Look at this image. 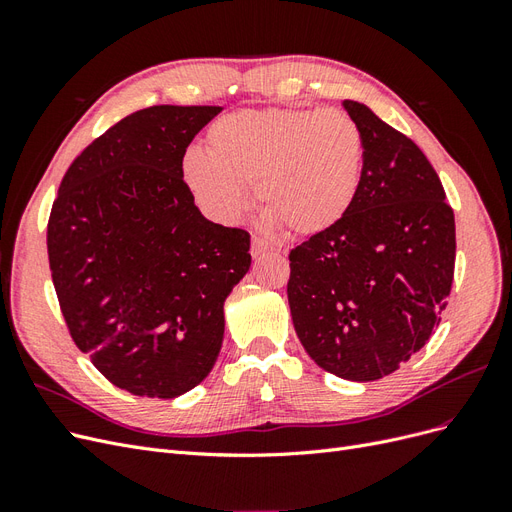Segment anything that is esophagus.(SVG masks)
I'll list each match as a JSON object with an SVG mask.
<instances>
[{
    "mask_svg": "<svg viewBox=\"0 0 512 512\" xmlns=\"http://www.w3.org/2000/svg\"><path fill=\"white\" fill-rule=\"evenodd\" d=\"M252 256L254 258H258V256H262L265 252H275V245H271L269 241H265V239H260V237H252Z\"/></svg>",
    "mask_w": 512,
    "mask_h": 512,
    "instance_id": "1",
    "label": "esophagus"
}]
</instances>
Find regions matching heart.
Returning <instances> with one entry per match:
<instances>
[{
  "mask_svg": "<svg viewBox=\"0 0 512 512\" xmlns=\"http://www.w3.org/2000/svg\"><path fill=\"white\" fill-rule=\"evenodd\" d=\"M207 151L183 156V179L209 218L235 224L245 185L269 226L320 235L342 222L363 181L365 145L356 121L337 108H267L213 121Z\"/></svg>",
  "mask_w": 512,
  "mask_h": 512,
  "instance_id": "b5f03b06",
  "label": "heart"
}]
</instances>
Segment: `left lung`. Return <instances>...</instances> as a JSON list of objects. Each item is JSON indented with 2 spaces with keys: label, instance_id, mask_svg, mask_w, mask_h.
<instances>
[{
  "label": "left lung",
  "instance_id": "obj_1",
  "mask_svg": "<svg viewBox=\"0 0 512 512\" xmlns=\"http://www.w3.org/2000/svg\"><path fill=\"white\" fill-rule=\"evenodd\" d=\"M361 128L359 196L346 218L290 252L294 331L318 367L380 380L421 350L455 273V215L436 170L406 134L344 100Z\"/></svg>",
  "mask_w": 512,
  "mask_h": 512
}]
</instances>
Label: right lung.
Wrapping results in <instances>:
<instances>
[{"label": "right lung", "mask_w": 512, "mask_h": 512, "mask_svg": "<svg viewBox=\"0 0 512 512\" xmlns=\"http://www.w3.org/2000/svg\"><path fill=\"white\" fill-rule=\"evenodd\" d=\"M222 106H149L96 138L61 179L46 247L61 314L100 374L138 397L203 382L250 235L209 222L181 162Z\"/></svg>", "instance_id": "right-lung-1"}]
</instances>
